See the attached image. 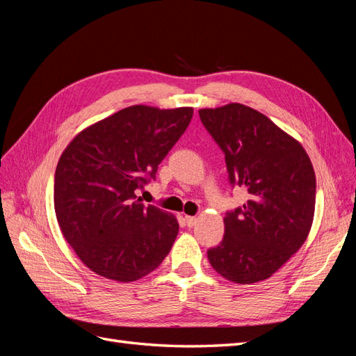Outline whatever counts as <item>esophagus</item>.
Segmentation results:
<instances>
[{"label":"esophagus","mask_w":356,"mask_h":356,"mask_svg":"<svg viewBox=\"0 0 356 356\" xmlns=\"http://www.w3.org/2000/svg\"><path fill=\"white\" fill-rule=\"evenodd\" d=\"M186 222H187L188 227H193V225L197 222V218L196 217H186Z\"/></svg>","instance_id":"1"}]
</instances>
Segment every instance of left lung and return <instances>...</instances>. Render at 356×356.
Instances as JSON below:
<instances>
[{
    "instance_id": "8db88e82",
    "label": "left lung",
    "mask_w": 356,
    "mask_h": 356,
    "mask_svg": "<svg viewBox=\"0 0 356 356\" xmlns=\"http://www.w3.org/2000/svg\"><path fill=\"white\" fill-rule=\"evenodd\" d=\"M221 148L232 188L250 200L225 212L224 238L208 260L222 277L254 284L270 277L305 243L315 212L316 178L305 148L270 118L242 104L200 110Z\"/></svg>"
}]
</instances>
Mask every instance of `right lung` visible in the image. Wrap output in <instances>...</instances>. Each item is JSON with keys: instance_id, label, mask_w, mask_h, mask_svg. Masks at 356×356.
<instances>
[{"instance_id": "1", "label": "right lung", "mask_w": 356, "mask_h": 356, "mask_svg": "<svg viewBox=\"0 0 356 356\" xmlns=\"http://www.w3.org/2000/svg\"><path fill=\"white\" fill-rule=\"evenodd\" d=\"M193 108L134 105L84 129L62 153L55 211L67 242L90 270L118 282L153 272L169 254L178 221L136 191L186 132Z\"/></svg>"}]
</instances>
